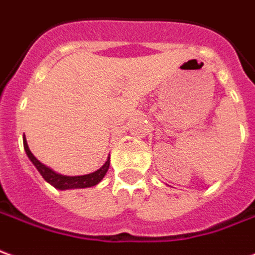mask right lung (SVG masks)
I'll use <instances>...</instances> for the list:
<instances>
[{"mask_svg": "<svg viewBox=\"0 0 255 255\" xmlns=\"http://www.w3.org/2000/svg\"><path fill=\"white\" fill-rule=\"evenodd\" d=\"M23 146H24V150H26V154L27 157L30 158V161L34 164V167L38 170L42 178L47 181L49 185H52L53 188L59 190H67V189H83V188H91V186H95L98 183L101 182L103 179V177L106 175V172L109 170L110 165V157H108V160L105 161V164L97 170L95 172H91V174H87V175H74V177H70V175H62L59 172L53 171L52 168H49L48 165L42 164L38 158L35 157L34 154L31 153V150L28 149L27 140H26V136L23 135Z\"/></svg>", "mask_w": 255, "mask_h": 255, "instance_id": "add662e5", "label": "right lung"}]
</instances>
